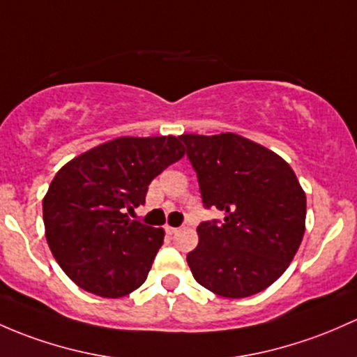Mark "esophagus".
I'll list each match as a JSON object with an SVG mask.
<instances>
[{
    "label": "esophagus",
    "instance_id": "34e87169",
    "mask_svg": "<svg viewBox=\"0 0 357 357\" xmlns=\"http://www.w3.org/2000/svg\"><path fill=\"white\" fill-rule=\"evenodd\" d=\"M166 232H167V234H176V232H178V227H171V226H166Z\"/></svg>",
    "mask_w": 357,
    "mask_h": 357
}]
</instances>
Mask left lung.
Listing matches in <instances>:
<instances>
[{
    "label": "left lung",
    "mask_w": 357,
    "mask_h": 357,
    "mask_svg": "<svg viewBox=\"0 0 357 357\" xmlns=\"http://www.w3.org/2000/svg\"><path fill=\"white\" fill-rule=\"evenodd\" d=\"M197 172L205 208L224 219L197 227L191 273L222 298H248L267 289L289 267L305 234L306 195L291 166L234 133L181 135Z\"/></svg>",
    "instance_id": "obj_1"
}]
</instances>
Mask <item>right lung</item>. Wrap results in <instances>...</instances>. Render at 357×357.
<instances>
[{
	"mask_svg": "<svg viewBox=\"0 0 357 357\" xmlns=\"http://www.w3.org/2000/svg\"><path fill=\"white\" fill-rule=\"evenodd\" d=\"M185 155L176 137H123L75 157L43 202L46 239L78 287L121 298L147 279L164 229L131 220L149 185Z\"/></svg>",
	"mask_w": 357,
	"mask_h": 357,
	"instance_id": "1",
	"label": "right lung"
}]
</instances>
